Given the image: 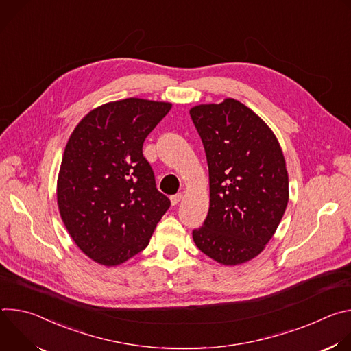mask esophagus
<instances>
[{
    "mask_svg": "<svg viewBox=\"0 0 351 351\" xmlns=\"http://www.w3.org/2000/svg\"><path fill=\"white\" fill-rule=\"evenodd\" d=\"M180 199H182V193H178V194L172 195V197H171V203H172V206H176V204H179Z\"/></svg>",
    "mask_w": 351,
    "mask_h": 351,
    "instance_id": "esophagus-1",
    "label": "esophagus"
}]
</instances>
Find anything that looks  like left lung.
Masks as SVG:
<instances>
[{
    "label": "left lung",
    "instance_id": "obj_1",
    "mask_svg": "<svg viewBox=\"0 0 351 351\" xmlns=\"http://www.w3.org/2000/svg\"><path fill=\"white\" fill-rule=\"evenodd\" d=\"M210 173V210L195 245L223 265L257 257L289 202V178L274 132L237 99L190 110Z\"/></svg>",
    "mask_w": 351,
    "mask_h": 351
}]
</instances>
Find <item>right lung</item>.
Listing matches in <instances>:
<instances>
[{"mask_svg": "<svg viewBox=\"0 0 351 351\" xmlns=\"http://www.w3.org/2000/svg\"><path fill=\"white\" fill-rule=\"evenodd\" d=\"M172 104L126 98L88 112L71 134L58 175L61 218L82 252L119 265L148 245L168 211L143 143Z\"/></svg>", "mask_w": 351, "mask_h": 351, "instance_id": "1", "label": "right lung"}]
</instances>
